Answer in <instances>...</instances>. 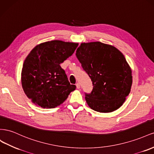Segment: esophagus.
Segmentation results:
<instances>
[{"mask_svg":"<svg viewBox=\"0 0 154 154\" xmlns=\"http://www.w3.org/2000/svg\"><path fill=\"white\" fill-rule=\"evenodd\" d=\"M76 87H77V89H79L80 88H81V86H80V84H79V83H76Z\"/></svg>","mask_w":154,"mask_h":154,"instance_id":"1","label":"esophagus"}]
</instances>
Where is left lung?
Listing matches in <instances>:
<instances>
[{
    "label": "left lung",
    "mask_w": 154,
    "mask_h": 154,
    "mask_svg": "<svg viewBox=\"0 0 154 154\" xmlns=\"http://www.w3.org/2000/svg\"><path fill=\"white\" fill-rule=\"evenodd\" d=\"M76 56L93 85L85 93L88 105L99 112H112L119 108L130 92L131 70L122 53L100 42L82 43Z\"/></svg>",
    "instance_id": "obj_1"
}]
</instances>
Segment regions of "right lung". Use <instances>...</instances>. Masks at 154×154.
Returning a JSON list of instances; mask_svg holds the SVG:
<instances>
[{
    "label": "right lung",
    "mask_w": 154,
    "mask_h": 154,
    "mask_svg": "<svg viewBox=\"0 0 154 154\" xmlns=\"http://www.w3.org/2000/svg\"><path fill=\"white\" fill-rule=\"evenodd\" d=\"M78 45L56 40L41 43L31 51L23 64L21 82L24 93L33 103L54 108L75 90L60 64L72 55Z\"/></svg>",
    "instance_id": "right-lung-1"
}]
</instances>
